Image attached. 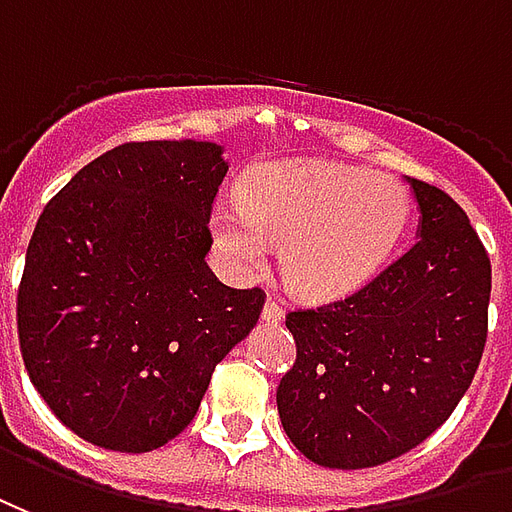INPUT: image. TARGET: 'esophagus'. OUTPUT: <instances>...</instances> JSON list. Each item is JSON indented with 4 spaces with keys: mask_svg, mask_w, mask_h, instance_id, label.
I'll return each mask as SVG.
<instances>
[{
    "mask_svg": "<svg viewBox=\"0 0 512 512\" xmlns=\"http://www.w3.org/2000/svg\"><path fill=\"white\" fill-rule=\"evenodd\" d=\"M261 319L267 324H278L283 322V308L275 300L264 302V311H261Z\"/></svg>",
    "mask_w": 512,
    "mask_h": 512,
    "instance_id": "esophagus-1",
    "label": "esophagus"
}]
</instances>
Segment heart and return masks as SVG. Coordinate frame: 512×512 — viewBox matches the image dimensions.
Returning a JSON list of instances; mask_svg holds the SVG:
<instances>
[{
    "label": "heart",
    "mask_w": 512,
    "mask_h": 512,
    "mask_svg": "<svg viewBox=\"0 0 512 512\" xmlns=\"http://www.w3.org/2000/svg\"><path fill=\"white\" fill-rule=\"evenodd\" d=\"M406 223L404 185L327 160L261 163L240 201L212 207V234L234 270L261 272L278 242L283 278L308 300H338L374 281Z\"/></svg>",
    "instance_id": "obj_1"
}]
</instances>
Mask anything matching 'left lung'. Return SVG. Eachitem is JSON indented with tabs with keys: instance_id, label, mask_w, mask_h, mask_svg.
I'll return each mask as SVG.
<instances>
[{
	"instance_id": "1",
	"label": "left lung",
	"mask_w": 512,
	"mask_h": 512,
	"mask_svg": "<svg viewBox=\"0 0 512 512\" xmlns=\"http://www.w3.org/2000/svg\"><path fill=\"white\" fill-rule=\"evenodd\" d=\"M406 182L420 210L412 248L349 297L286 316L297 363L278 384V414L319 466L409 453L453 414L483 357L486 248L445 190Z\"/></svg>"
}]
</instances>
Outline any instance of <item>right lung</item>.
<instances>
[{"mask_svg":"<svg viewBox=\"0 0 512 512\" xmlns=\"http://www.w3.org/2000/svg\"><path fill=\"white\" fill-rule=\"evenodd\" d=\"M226 171L212 141L122 144L37 218L18 289L21 354L51 412L92 445L171 442L259 322L264 292L231 289L204 261Z\"/></svg>","mask_w":512,"mask_h":512,"instance_id":"1","label":"right lung"}]
</instances>
